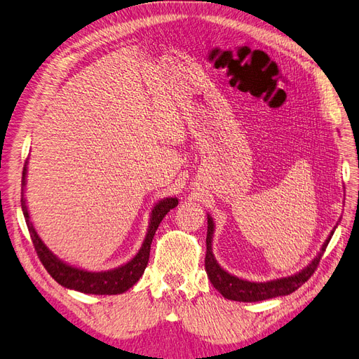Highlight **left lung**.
<instances>
[{
    "mask_svg": "<svg viewBox=\"0 0 359 359\" xmlns=\"http://www.w3.org/2000/svg\"><path fill=\"white\" fill-rule=\"evenodd\" d=\"M335 227L331 231V235L328 236V240L325 241V244L322 245V250L316 256V259H313L311 264L307 268H304L301 273H298L295 276H290V277L266 281V283H255V281L241 280L229 273H226V271L219 264H217V260L212 255V244H211L212 235H214V222L208 215L205 271H206V274H208V278L211 280L212 286L227 299L240 301V302H256V301L271 299L276 297H285V295H289V293H292V292H295L298 287H301L313 276L314 271L318 269L320 259L325 253V250H327V247H328V243L335 231Z\"/></svg>",
    "mask_w": 359,
    "mask_h": 359,
    "instance_id": "8db88e82",
    "label": "left lung"
}]
</instances>
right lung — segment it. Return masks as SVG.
I'll return each instance as SVG.
<instances>
[{"instance_id":"1","label":"right lung","mask_w":359,"mask_h":359,"mask_svg":"<svg viewBox=\"0 0 359 359\" xmlns=\"http://www.w3.org/2000/svg\"><path fill=\"white\" fill-rule=\"evenodd\" d=\"M25 178H27V163L24 165V170H22V198H20V205H22V211H24L29 235H31V241L34 244L40 262L46 268L50 277L61 286L67 289H74L82 293H93V295H116V293H123L132 287L136 281L142 277L144 271L148 265L151 243H153L157 227L163 220V217L178 205L177 198H166L160 201L154 206L153 211H151V220H149V227H148V233L145 236V241L142 247H140L137 255L130 260V262L111 271L90 273V271L78 269L64 264L62 260H60L45 244H43L36 229L32 227V223L29 222V214L24 199Z\"/></svg>"}]
</instances>
